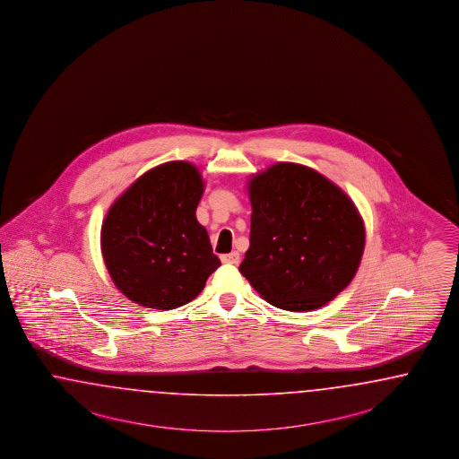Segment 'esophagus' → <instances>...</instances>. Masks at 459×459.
I'll return each mask as SVG.
<instances>
[{"label":"esophagus","mask_w":459,"mask_h":459,"mask_svg":"<svg viewBox=\"0 0 459 459\" xmlns=\"http://www.w3.org/2000/svg\"><path fill=\"white\" fill-rule=\"evenodd\" d=\"M223 264H238L240 263V255L238 252H230V254H223L221 257Z\"/></svg>","instance_id":"34e87169"}]
</instances>
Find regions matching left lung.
<instances>
[{
    "label": "left lung",
    "mask_w": 459,
    "mask_h": 459,
    "mask_svg": "<svg viewBox=\"0 0 459 459\" xmlns=\"http://www.w3.org/2000/svg\"><path fill=\"white\" fill-rule=\"evenodd\" d=\"M250 246L238 267L288 311H311L343 291L360 265L365 227L340 186L298 163H276L247 183Z\"/></svg>",
    "instance_id": "left-lung-1"
}]
</instances>
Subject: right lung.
<instances>
[{
    "instance_id": "obj_1",
    "label": "right lung",
    "mask_w": 459,
    "mask_h": 459,
    "mask_svg": "<svg viewBox=\"0 0 459 459\" xmlns=\"http://www.w3.org/2000/svg\"><path fill=\"white\" fill-rule=\"evenodd\" d=\"M198 168L169 161L141 175L108 212L100 250L116 288L131 301L175 309L195 299L221 265L196 221Z\"/></svg>"
}]
</instances>
